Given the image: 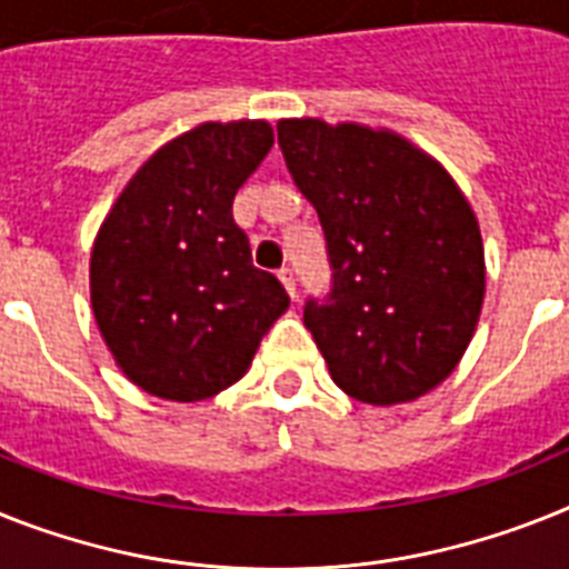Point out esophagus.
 I'll return each mask as SVG.
<instances>
[{
  "mask_svg": "<svg viewBox=\"0 0 569 569\" xmlns=\"http://www.w3.org/2000/svg\"><path fill=\"white\" fill-rule=\"evenodd\" d=\"M277 277H280V283L286 286V292H289V298H298V286H295L292 269H280V271H277Z\"/></svg>",
  "mask_w": 569,
  "mask_h": 569,
  "instance_id": "obj_1",
  "label": "esophagus"
}]
</instances>
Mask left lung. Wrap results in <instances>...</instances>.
I'll use <instances>...</instances> for the list:
<instances>
[{
    "label": "left lung",
    "instance_id": "8db88e82",
    "mask_svg": "<svg viewBox=\"0 0 569 569\" xmlns=\"http://www.w3.org/2000/svg\"><path fill=\"white\" fill-rule=\"evenodd\" d=\"M277 141L321 219L332 289L303 323L343 393L410 402L448 379L486 292L480 226L422 150L361 123L289 118Z\"/></svg>",
    "mask_w": 569,
    "mask_h": 569
}]
</instances>
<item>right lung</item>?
<instances>
[{
	"label": "right lung",
	"mask_w": 569,
	"mask_h": 569,
	"mask_svg": "<svg viewBox=\"0 0 569 569\" xmlns=\"http://www.w3.org/2000/svg\"><path fill=\"white\" fill-rule=\"evenodd\" d=\"M271 144L266 121L199 123L152 152L103 219L89 266L94 321L147 393L202 402L231 388L289 309L233 222V196Z\"/></svg>",
	"instance_id": "right-lung-1"
}]
</instances>
